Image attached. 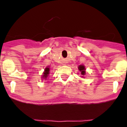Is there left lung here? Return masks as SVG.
<instances>
[{"instance_id": "left-lung-1", "label": "left lung", "mask_w": 127, "mask_h": 127, "mask_svg": "<svg viewBox=\"0 0 127 127\" xmlns=\"http://www.w3.org/2000/svg\"><path fill=\"white\" fill-rule=\"evenodd\" d=\"M78 69H79V70L81 72V74L82 75H85V67H84V66H83V65H80V66H79V67H78Z\"/></svg>"}]
</instances>
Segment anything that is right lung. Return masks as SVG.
I'll list each match as a JSON object with an SVG mask.
<instances>
[{
  "instance_id": "1",
  "label": "right lung",
  "mask_w": 127,
  "mask_h": 127,
  "mask_svg": "<svg viewBox=\"0 0 127 127\" xmlns=\"http://www.w3.org/2000/svg\"><path fill=\"white\" fill-rule=\"evenodd\" d=\"M49 71H50L49 67H47V68L45 69V71L44 72H43V77H42L46 79V78L47 77V76H48V74H49Z\"/></svg>"
}]
</instances>
